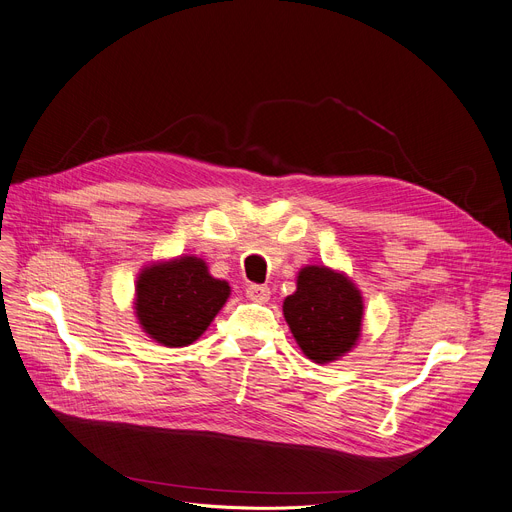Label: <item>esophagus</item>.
Listing matches in <instances>:
<instances>
[{
  "mask_svg": "<svg viewBox=\"0 0 512 512\" xmlns=\"http://www.w3.org/2000/svg\"><path fill=\"white\" fill-rule=\"evenodd\" d=\"M246 295L252 299V302H268L270 299V289L266 285H248L246 287Z\"/></svg>",
  "mask_w": 512,
  "mask_h": 512,
  "instance_id": "esophagus-1",
  "label": "esophagus"
}]
</instances>
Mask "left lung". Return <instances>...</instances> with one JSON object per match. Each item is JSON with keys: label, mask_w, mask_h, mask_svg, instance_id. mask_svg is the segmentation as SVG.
<instances>
[{"label": "left lung", "mask_w": 512, "mask_h": 512, "mask_svg": "<svg viewBox=\"0 0 512 512\" xmlns=\"http://www.w3.org/2000/svg\"><path fill=\"white\" fill-rule=\"evenodd\" d=\"M283 314L306 357L328 364L357 345L364 299L343 273L326 266H304L295 293L285 297Z\"/></svg>", "instance_id": "obj_1"}]
</instances>
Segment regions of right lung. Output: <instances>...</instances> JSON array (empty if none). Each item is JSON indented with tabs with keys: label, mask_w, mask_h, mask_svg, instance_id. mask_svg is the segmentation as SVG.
<instances>
[{
	"label": "right lung",
	"mask_w": 512,
	"mask_h": 512,
	"mask_svg": "<svg viewBox=\"0 0 512 512\" xmlns=\"http://www.w3.org/2000/svg\"><path fill=\"white\" fill-rule=\"evenodd\" d=\"M231 287L204 260L179 256L142 268L134 310L144 333L165 347L192 345L225 306Z\"/></svg>",
	"instance_id": "add662e5"
}]
</instances>
